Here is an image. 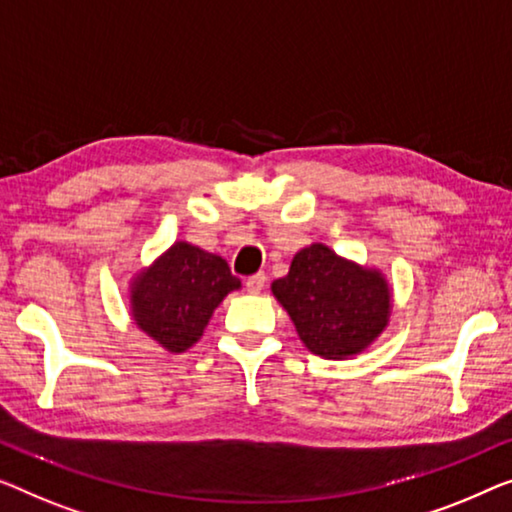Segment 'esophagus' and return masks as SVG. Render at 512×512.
<instances>
[{
	"mask_svg": "<svg viewBox=\"0 0 512 512\" xmlns=\"http://www.w3.org/2000/svg\"><path fill=\"white\" fill-rule=\"evenodd\" d=\"M264 285H266V276L262 271L259 273H255V276H250L248 280H246V289L250 294H259L264 289Z\"/></svg>",
	"mask_w": 512,
	"mask_h": 512,
	"instance_id": "esophagus-1",
	"label": "esophagus"
}]
</instances>
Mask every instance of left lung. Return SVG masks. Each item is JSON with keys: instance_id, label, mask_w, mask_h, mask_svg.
I'll return each mask as SVG.
<instances>
[{"instance_id": "8db88e82", "label": "left lung", "mask_w": 512, "mask_h": 512, "mask_svg": "<svg viewBox=\"0 0 512 512\" xmlns=\"http://www.w3.org/2000/svg\"><path fill=\"white\" fill-rule=\"evenodd\" d=\"M312 354L345 358L377 338L391 312L381 273L361 269L315 243L296 253L285 278L271 285Z\"/></svg>"}]
</instances>
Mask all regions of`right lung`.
<instances>
[{
	"instance_id": "add662e5",
	"label": "right lung",
	"mask_w": 512,
	"mask_h": 512,
	"mask_svg": "<svg viewBox=\"0 0 512 512\" xmlns=\"http://www.w3.org/2000/svg\"><path fill=\"white\" fill-rule=\"evenodd\" d=\"M239 287L223 257L179 241L137 278L131 296L135 324L158 345L183 352L200 340L218 303Z\"/></svg>"
}]
</instances>
